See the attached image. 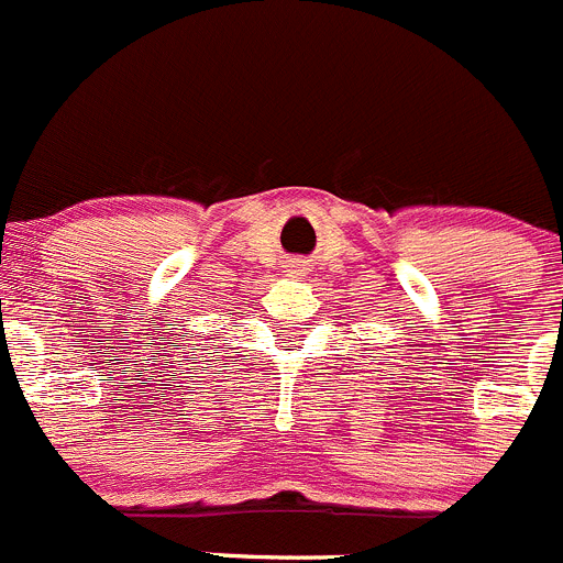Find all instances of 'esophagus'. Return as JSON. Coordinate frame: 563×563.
Masks as SVG:
<instances>
[{"instance_id":"34e87169","label":"esophagus","mask_w":563,"mask_h":563,"mask_svg":"<svg viewBox=\"0 0 563 563\" xmlns=\"http://www.w3.org/2000/svg\"><path fill=\"white\" fill-rule=\"evenodd\" d=\"M306 275H308V266L306 264H299V261H297V264L288 266V277H306Z\"/></svg>"}]
</instances>
